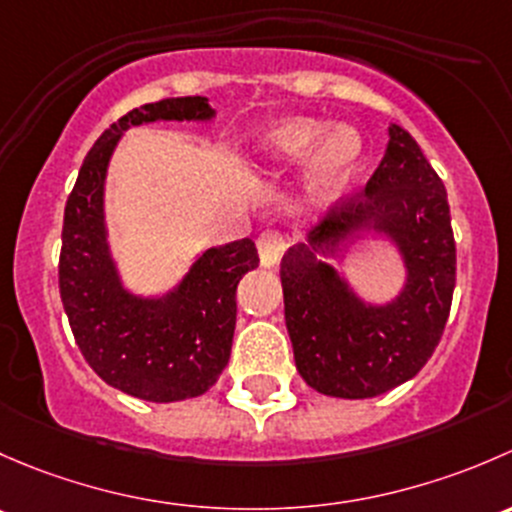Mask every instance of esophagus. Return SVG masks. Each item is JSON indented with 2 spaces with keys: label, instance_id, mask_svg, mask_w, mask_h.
Returning a JSON list of instances; mask_svg holds the SVG:
<instances>
[{
  "label": "esophagus",
  "instance_id": "obj_1",
  "mask_svg": "<svg viewBox=\"0 0 512 512\" xmlns=\"http://www.w3.org/2000/svg\"><path fill=\"white\" fill-rule=\"evenodd\" d=\"M288 249V239L281 229H263L258 234V256H261V263L266 268L276 266L281 261L283 251Z\"/></svg>",
  "mask_w": 512,
  "mask_h": 512
}]
</instances>
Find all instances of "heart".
<instances>
[{"mask_svg":"<svg viewBox=\"0 0 512 512\" xmlns=\"http://www.w3.org/2000/svg\"><path fill=\"white\" fill-rule=\"evenodd\" d=\"M323 133V125L313 120H288L263 130L258 147L271 162H298L310 155V187L330 189L355 172L362 140L350 128H337L325 138Z\"/></svg>","mask_w":512,"mask_h":512,"instance_id":"heart-1","label":"heart"}]
</instances>
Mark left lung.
<instances>
[{
  "instance_id": "left-lung-1",
  "label": "left lung",
  "mask_w": 512,
  "mask_h": 512,
  "mask_svg": "<svg viewBox=\"0 0 512 512\" xmlns=\"http://www.w3.org/2000/svg\"><path fill=\"white\" fill-rule=\"evenodd\" d=\"M355 229L387 234L402 251L407 286L387 305H367L305 244L281 261L286 325L300 377L318 392L370 399L429 362L449 320L456 241L449 197L416 140L389 128L382 162L362 192L330 209L310 244L335 256Z\"/></svg>"
}]
</instances>
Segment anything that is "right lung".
<instances>
[{
    "label": "right lung",
    "instance_id": "add662e5",
    "mask_svg": "<svg viewBox=\"0 0 512 512\" xmlns=\"http://www.w3.org/2000/svg\"><path fill=\"white\" fill-rule=\"evenodd\" d=\"M209 118L202 96L130 110L91 147L63 212L59 291L73 337L103 382L145 402L199 397L217 382L234 340L236 286L258 266V251L251 239L231 241L204 251L165 298L128 293L105 241V170L130 125Z\"/></svg>",
    "mask_w": 512,
    "mask_h": 512
}]
</instances>
